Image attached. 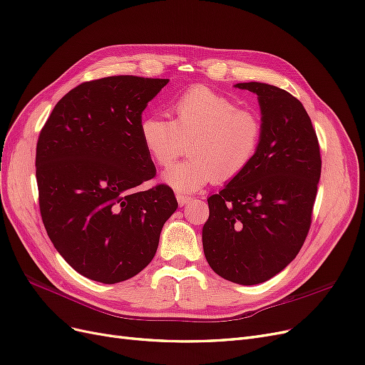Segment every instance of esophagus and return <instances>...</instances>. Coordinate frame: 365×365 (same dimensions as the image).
I'll list each match as a JSON object with an SVG mask.
<instances>
[{"label": "esophagus", "instance_id": "1", "mask_svg": "<svg viewBox=\"0 0 365 365\" xmlns=\"http://www.w3.org/2000/svg\"><path fill=\"white\" fill-rule=\"evenodd\" d=\"M175 198H178L179 206H185L187 203H191V197H187L185 194H178V195H175Z\"/></svg>", "mask_w": 365, "mask_h": 365}]
</instances>
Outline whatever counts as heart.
<instances>
[{"label": "heart", "mask_w": 365, "mask_h": 365, "mask_svg": "<svg viewBox=\"0 0 365 365\" xmlns=\"http://www.w3.org/2000/svg\"><path fill=\"white\" fill-rule=\"evenodd\" d=\"M173 120L150 115L140 133L147 153L160 167L171 165L190 140V158L162 174L179 194H192L209 182H230L244 173L259 152L263 125L257 113L242 110L209 87L198 86L171 103Z\"/></svg>", "instance_id": "obj_1"}]
</instances>
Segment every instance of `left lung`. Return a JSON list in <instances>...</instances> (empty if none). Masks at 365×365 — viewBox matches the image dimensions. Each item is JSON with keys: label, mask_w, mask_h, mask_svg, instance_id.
<instances>
[{"label": "left lung", "mask_w": 365, "mask_h": 365, "mask_svg": "<svg viewBox=\"0 0 365 365\" xmlns=\"http://www.w3.org/2000/svg\"><path fill=\"white\" fill-rule=\"evenodd\" d=\"M235 87L257 94L263 135L250 167L207 198L203 250L220 277L254 286L279 274L304 245L322 159L316 130L298 99L264 83Z\"/></svg>", "instance_id": "1"}]
</instances>
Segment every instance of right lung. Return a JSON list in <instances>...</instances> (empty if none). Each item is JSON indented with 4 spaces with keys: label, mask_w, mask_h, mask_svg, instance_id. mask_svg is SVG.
I'll list each match as a JSON object with an SVG mask.
<instances>
[{
    "label": "right lung",
    "mask_w": 365,
    "mask_h": 365,
    "mask_svg": "<svg viewBox=\"0 0 365 365\" xmlns=\"http://www.w3.org/2000/svg\"><path fill=\"white\" fill-rule=\"evenodd\" d=\"M168 81L120 75L83 83L40 132L36 179L46 233L61 257L93 281L115 284L141 272L178 209L167 185L137 190L156 174L141 115Z\"/></svg>",
    "instance_id": "1"
}]
</instances>
